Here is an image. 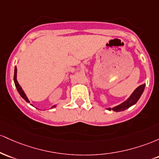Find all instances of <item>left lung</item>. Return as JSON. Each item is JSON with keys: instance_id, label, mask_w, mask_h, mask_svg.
Instances as JSON below:
<instances>
[{"instance_id": "1", "label": "left lung", "mask_w": 159, "mask_h": 159, "mask_svg": "<svg viewBox=\"0 0 159 159\" xmlns=\"http://www.w3.org/2000/svg\"><path fill=\"white\" fill-rule=\"evenodd\" d=\"M145 86H146L145 83L141 85H140V86H138L132 92V94L129 96V98H128L127 100H125L124 102H122V103H120V104H119L118 106L114 107L113 108H110V107L107 108V110H113V111L115 112H121V111H123V110H127V109L129 108L130 107L134 105L135 103L138 101V100L140 99V97H141L143 92Z\"/></svg>"}]
</instances>
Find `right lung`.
Listing matches in <instances>:
<instances>
[{
  "label": "right lung",
  "instance_id": "right-lung-1",
  "mask_svg": "<svg viewBox=\"0 0 159 159\" xmlns=\"http://www.w3.org/2000/svg\"><path fill=\"white\" fill-rule=\"evenodd\" d=\"M13 80H14V83H15V85H16V88L18 92H19V94H20L21 97H22L23 99H25V101L26 102L30 103V101H29V100H28V97H27V95L25 94V92H24V91H23L22 88V87H21V85L19 84V83H18V81H17V68H16V67H15V70H14ZM31 105H32V104H31ZM32 106H33V105H32ZM56 106H57L56 104V105H53V106L50 109L56 107Z\"/></svg>",
  "mask_w": 159,
  "mask_h": 159
}]
</instances>
